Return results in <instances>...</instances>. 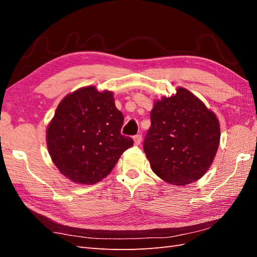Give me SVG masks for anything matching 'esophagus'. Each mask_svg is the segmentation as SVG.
<instances>
[{"label": "esophagus", "instance_id": "esophagus-1", "mask_svg": "<svg viewBox=\"0 0 257 257\" xmlns=\"http://www.w3.org/2000/svg\"><path fill=\"white\" fill-rule=\"evenodd\" d=\"M134 141H135L136 145H140L141 141H143V136H141V135L134 136Z\"/></svg>", "mask_w": 257, "mask_h": 257}]
</instances>
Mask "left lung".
<instances>
[{"mask_svg":"<svg viewBox=\"0 0 257 257\" xmlns=\"http://www.w3.org/2000/svg\"><path fill=\"white\" fill-rule=\"evenodd\" d=\"M144 150L152 171L173 185L198 181L209 170L220 145L215 113L198 97L179 87L157 100Z\"/></svg>","mask_w":257,"mask_h":257,"instance_id":"left-lung-1","label":"left lung"}]
</instances>
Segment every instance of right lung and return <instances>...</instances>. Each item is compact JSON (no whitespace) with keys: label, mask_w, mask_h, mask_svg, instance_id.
Returning a JSON list of instances; mask_svg holds the SVG:
<instances>
[{"label":"right lung","mask_w":257,"mask_h":257,"mask_svg":"<svg viewBox=\"0 0 257 257\" xmlns=\"http://www.w3.org/2000/svg\"><path fill=\"white\" fill-rule=\"evenodd\" d=\"M123 114L111 91L87 86L59 102L46 132L54 165L78 184H95L107 177L134 140L120 134Z\"/></svg>","instance_id":"1"}]
</instances>
